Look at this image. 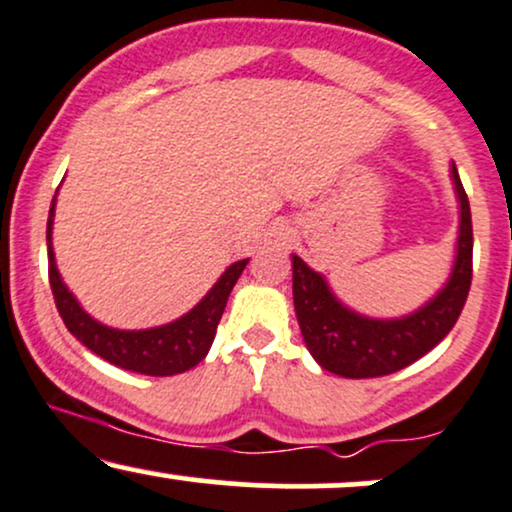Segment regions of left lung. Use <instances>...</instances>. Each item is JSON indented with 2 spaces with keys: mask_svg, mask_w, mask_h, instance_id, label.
Returning <instances> with one entry per match:
<instances>
[{
  "mask_svg": "<svg viewBox=\"0 0 512 512\" xmlns=\"http://www.w3.org/2000/svg\"><path fill=\"white\" fill-rule=\"evenodd\" d=\"M450 178L460 202L455 262L443 289L414 313L390 320L356 313L334 296L325 276L291 255L298 327L308 351L325 370L342 378L397 373L428 354L455 327L472 284V211L455 163Z\"/></svg>",
  "mask_w": 512,
  "mask_h": 512,
  "instance_id": "left-lung-1",
  "label": "left lung"
}]
</instances>
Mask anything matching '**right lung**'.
Wrapping results in <instances>:
<instances>
[{
    "label": "right lung",
    "mask_w": 512,
    "mask_h": 512,
    "mask_svg": "<svg viewBox=\"0 0 512 512\" xmlns=\"http://www.w3.org/2000/svg\"><path fill=\"white\" fill-rule=\"evenodd\" d=\"M55 202L50 204L48 216V260H50V289L55 296V305L60 310L67 330L79 339L86 349L105 358L117 368L132 370L142 375H178L185 370L195 368L204 356L209 354L211 342H214L216 325H219L223 308H226L228 296L236 286L238 276L243 274L245 264L250 260L233 262L211 286L207 296L199 301L190 313L168 325L149 327V330H115V327L103 325L96 317H91L76 301V296L67 289L62 281L60 269L55 262V250H52V223H55Z\"/></svg>",
    "instance_id": "right-lung-1"
}]
</instances>
